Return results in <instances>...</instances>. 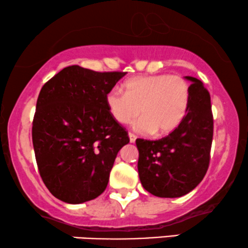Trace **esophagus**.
<instances>
[{"instance_id": "esophagus-1", "label": "esophagus", "mask_w": 248, "mask_h": 248, "mask_svg": "<svg viewBox=\"0 0 248 248\" xmlns=\"http://www.w3.org/2000/svg\"><path fill=\"white\" fill-rule=\"evenodd\" d=\"M128 138H130V142H132V143L136 142V140H137V136H136V134L128 133Z\"/></svg>"}]
</instances>
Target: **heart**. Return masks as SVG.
Instances as JSON below:
<instances>
[{
	"mask_svg": "<svg viewBox=\"0 0 248 248\" xmlns=\"http://www.w3.org/2000/svg\"><path fill=\"white\" fill-rule=\"evenodd\" d=\"M123 93L112 89L106 95L109 114L120 124H128L140 115L136 128L141 133L166 136L181 124L190 102L189 83L179 75L138 76L124 84Z\"/></svg>",
	"mask_w": 248,
	"mask_h": 248,
	"instance_id": "obj_1",
	"label": "heart"
}]
</instances>
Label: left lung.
Instances as JSON below:
<instances>
[{
  "label": "left lung",
  "instance_id": "left-lung-1",
  "mask_svg": "<svg viewBox=\"0 0 248 248\" xmlns=\"http://www.w3.org/2000/svg\"><path fill=\"white\" fill-rule=\"evenodd\" d=\"M190 102L181 124L159 140L137 139L142 187L157 197L176 198L197 187L206 174L213 140L211 96L202 83L186 76Z\"/></svg>",
  "mask_w": 248,
  "mask_h": 248
}]
</instances>
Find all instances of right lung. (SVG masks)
I'll use <instances>...</instances> for the list:
<instances>
[{"instance_id":"add662e5","label":"right lung","mask_w":248,"mask_h":248,"mask_svg":"<svg viewBox=\"0 0 248 248\" xmlns=\"http://www.w3.org/2000/svg\"><path fill=\"white\" fill-rule=\"evenodd\" d=\"M124 75L74 65L42 88L31 128L35 158L44 185L60 201L81 204L100 196L118 152L130 142L106 105Z\"/></svg>"}]
</instances>
